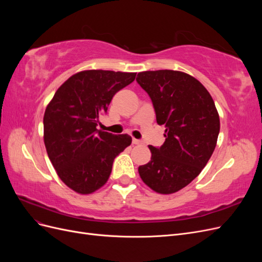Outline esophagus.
I'll return each mask as SVG.
<instances>
[{
    "label": "esophagus",
    "instance_id": "1",
    "mask_svg": "<svg viewBox=\"0 0 262 262\" xmlns=\"http://www.w3.org/2000/svg\"><path fill=\"white\" fill-rule=\"evenodd\" d=\"M132 143L133 144H136V145H142L143 144V141H141V140H138V139H132Z\"/></svg>",
    "mask_w": 262,
    "mask_h": 262
}]
</instances>
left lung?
<instances>
[{
  "instance_id": "left-lung-1",
  "label": "left lung",
  "mask_w": 262,
  "mask_h": 262,
  "mask_svg": "<svg viewBox=\"0 0 262 262\" xmlns=\"http://www.w3.org/2000/svg\"><path fill=\"white\" fill-rule=\"evenodd\" d=\"M137 82L152 99L157 123L166 128L164 144L148 145L152 157L139 167L140 177L157 193L177 192L199 175L216 146L215 104L196 78L180 71H145Z\"/></svg>"
}]
</instances>
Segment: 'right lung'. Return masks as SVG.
<instances>
[{"instance_id":"1","label":"right lung","mask_w":262,"mask_h":262,"mask_svg":"<svg viewBox=\"0 0 262 262\" xmlns=\"http://www.w3.org/2000/svg\"><path fill=\"white\" fill-rule=\"evenodd\" d=\"M137 73L87 70L63 83L46 108L43 141L60 179L81 194L104 186L117 155L129 146L128 134L97 130L115 94L131 84Z\"/></svg>"}]
</instances>
